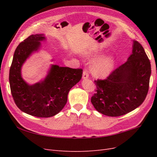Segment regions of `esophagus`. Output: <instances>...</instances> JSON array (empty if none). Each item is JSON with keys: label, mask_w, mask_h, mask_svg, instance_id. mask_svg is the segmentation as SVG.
<instances>
[{"label": "esophagus", "mask_w": 157, "mask_h": 157, "mask_svg": "<svg viewBox=\"0 0 157 157\" xmlns=\"http://www.w3.org/2000/svg\"><path fill=\"white\" fill-rule=\"evenodd\" d=\"M89 77V74H88V71L86 69H84L83 74H82V78H88Z\"/></svg>", "instance_id": "obj_1"}]
</instances>
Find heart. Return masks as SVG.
Segmentation results:
<instances>
[{"label":"heart","instance_id":"b5f03b06","mask_svg":"<svg viewBox=\"0 0 157 157\" xmlns=\"http://www.w3.org/2000/svg\"><path fill=\"white\" fill-rule=\"evenodd\" d=\"M115 67V59L113 56L103 57L96 60L92 67V73L98 77H105L110 73Z\"/></svg>","mask_w":157,"mask_h":157}]
</instances>
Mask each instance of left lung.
<instances>
[{
  "label": "left lung",
  "mask_w": 157,
  "mask_h": 157,
  "mask_svg": "<svg viewBox=\"0 0 157 157\" xmlns=\"http://www.w3.org/2000/svg\"><path fill=\"white\" fill-rule=\"evenodd\" d=\"M132 54L106 79L94 80L96 94L91 98L94 108L103 115L119 117L141 105L149 90L150 61L143 46L134 40Z\"/></svg>",
  "instance_id": "8db88e82"
}]
</instances>
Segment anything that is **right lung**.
Masks as SVG:
<instances>
[{"mask_svg": "<svg viewBox=\"0 0 157 157\" xmlns=\"http://www.w3.org/2000/svg\"><path fill=\"white\" fill-rule=\"evenodd\" d=\"M43 34L32 35L21 42L14 52L9 73L11 93L17 107L36 117L48 118L62 110L67 101L69 90L82 78V69L52 65L46 78L33 85L21 77L23 64L32 53L39 50Z\"/></svg>", "mask_w": 157, "mask_h": 157, "instance_id": "obj_1", "label": "right lung"}]
</instances>
